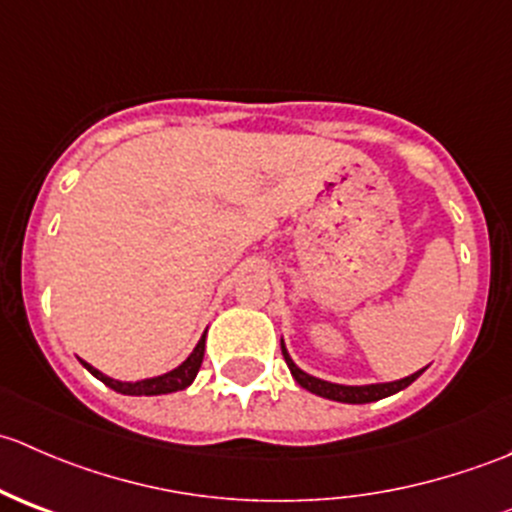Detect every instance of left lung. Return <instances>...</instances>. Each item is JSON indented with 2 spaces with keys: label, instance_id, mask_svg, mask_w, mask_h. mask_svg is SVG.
I'll use <instances>...</instances> for the list:
<instances>
[{
  "label": "left lung",
  "instance_id": "left-lung-1",
  "mask_svg": "<svg viewBox=\"0 0 512 512\" xmlns=\"http://www.w3.org/2000/svg\"><path fill=\"white\" fill-rule=\"evenodd\" d=\"M282 354H285V361L289 366V371H292L294 381H297L302 389L312 391V394L317 396H324V399H332V401H342V404H369V401H379V399H386V396L396 394V391L406 389L409 384H414L418 376L423 374L421 371H416V374L406 376V379H399V381H391V384H371V386H342V384H329V381H322V379H314V376L304 374L302 369H299L297 364H294L292 359H289L285 344H282Z\"/></svg>",
  "mask_w": 512,
  "mask_h": 512
}]
</instances>
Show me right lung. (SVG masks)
<instances>
[{
    "instance_id": "1",
    "label": "right lung",
    "mask_w": 512,
    "mask_h": 512,
    "mask_svg": "<svg viewBox=\"0 0 512 512\" xmlns=\"http://www.w3.org/2000/svg\"><path fill=\"white\" fill-rule=\"evenodd\" d=\"M203 354H205V334L203 339L198 342V347L193 349V354L188 356V359L183 361V364L178 366V369L168 371V374L163 376H156V379H146V381H136V384H126V381H116V379H108V376H103L101 371L94 369L91 364L84 366L91 371V374L96 376V379H101L103 384L111 386L113 391H118V394H128V396H158V394H173V391H183L185 386L193 384L195 374H198L200 364H203Z\"/></svg>"
}]
</instances>
